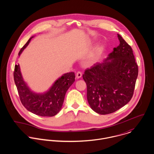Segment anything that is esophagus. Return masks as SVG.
<instances>
[{"label":"esophagus","instance_id":"esophagus-1","mask_svg":"<svg viewBox=\"0 0 154 154\" xmlns=\"http://www.w3.org/2000/svg\"><path fill=\"white\" fill-rule=\"evenodd\" d=\"M82 73L81 72H78L77 73H76V77L77 79H79V78H81L82 77Z\"/></svg>","mask_w":154,"mask_h":154}]
</instances>
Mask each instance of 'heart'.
Instances as JSON below:
<instances>
[{
    "mask_svg": "<svg viewBox=\"0 0 154 154\" xmlns=\"http://www.w3.org/2000/svg\"><path fill=\"white\" fill-rule=\"evenodd\" d=\"M101 52V48L100 47L97 48L94 50V51L90 55V56L86 60V61L85 62V65L91 66V65L94 64L97 62Z\"/></svg>",
    "mask_w": 154,
    "mask_h": 154,
    "instance_id": "1",
    "label": "heart"
}]
</instances>
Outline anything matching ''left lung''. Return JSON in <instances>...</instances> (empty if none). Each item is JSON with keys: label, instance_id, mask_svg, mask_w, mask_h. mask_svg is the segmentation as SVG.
<instances>
[{"label": "left lung", "instance_id": "obj_1", "mask_svg": "<svg viewBox=\"0 0 154 154\" xmlns=\"http://www.w3.org/2000/svg\"><path fill=\"white\" fill-rule=\"evenodd\" d=\"M117 37L119 45L103 62L94 65L83 75L88 103L100 114L114 112L130 101L138 75L132 47L119 34Z\"/></svg>", "mask_w": 154, "mask_h": 154}]
</instances>
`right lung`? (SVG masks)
<instances>
[{"label": "right lung", "mask_w": 154, "mask_h": 154, "mask_svg": "<svg viewBox=\"0 0 154 154\" xmlns=\"http://www.w3.org/2000/svg\"><path fill=\"white\" fill-rule=\"evenodd\" d=\"M34 37L32 36L21 49L19 56ZM14 77L22 105L29 111L42 117L54 116L60 111L66 92L75 80L74 72L65 73L47 91L37 93L32 91L24 81L19 64L15 66Z\"/></svg>", "instance_id": "add662e5"}]
</instances>
